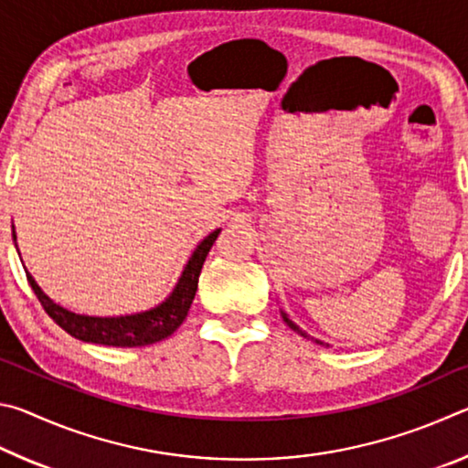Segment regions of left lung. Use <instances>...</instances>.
I'll use <instances>...</instances> for the list:
<instances>
[{"label":"left lung","instance_id":"obj_1","mask_svg":"<svg viewBox=\"0 0 468 468\" xmlns=\"http://www.w3.org/2000/svg\"><path fill=\"white\" fill-rule=\"evenodd\" d=\"M282 320H284V322H287V324H289V326H291L292 330H297V332H301V330H299V328L295 326V324H292V322H291V320L287 318V314H282ZM301 335H303V332H301ZM303 336H305V335H303Z\"/></svg>","mask_w":468,"mask_h":468}]
</instances>
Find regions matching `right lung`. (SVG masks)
Here are the masks:
<instances>
[{"instance_id":"add662e5","label":"right lung","mask_w":468,"mask_h":468,"mask_svg":"<svg viewBox=\"0 0 468 468\" xmlns=\"http://www.w3.org/2000/svg\"><path fill=\"white\" fill-rule=\"evenodd\" d=\"M218 233L220 229L212 231L200 245H197L196 251L192 253V258H189L184 274H181L177 287L173 289L171 295L165 299L161 305H156L148 312L117 315V318L80 315V314L63 310L61 305L53 303L28 272H27V279L30 287H33L37 299L41 301L43 310L49 314V318L74 338L84 340V343L107 345V346L153 345V343H158V340L171 336L173 332L181 326V322L186 320L189 305H192L194 295L197 291V279H200L202 264L206 256H208L212 243L217 241Z\"/></svg>"}]
</instances>
